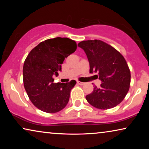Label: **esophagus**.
Returning <instances> with one entry per match:
<instances>
[{
	"mask_svg": "<svg viewBox=\"0 0 149 149\" xmlns=\"http://www.w3.org/2000/svg\"><path fill=\"white\" fill-rule=\"evenodd\" d=\"M77 83H78L79 85H84L85 84V83H83V82H81V81H77Z\"/></svg>",
	"mask_w": 149,
	"mask_h": 149,
	"instance_id": "obj_1",
	"label": "esophagus"
}]
</instances>
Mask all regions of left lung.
<instances>
[{
  "label": "left lung",
  "mask_w": 149,
  "mask_h": 149,
  "mask_svg": "<svg viewBox=\"0 0 149 149\" xmlns=\"http://www.w3.org/2000/svg\"><path fill=\"white\" fill-rule=\"evenodd\" d=\"M78 46L84 50L89 62V72L98 73L100 87L86 95L97 109H109L123 101L129 91L131 74L123 56L115 48L100 40H83Z\"/></svg>",
  "instance_id": "8db88e82"
}]
</instances>
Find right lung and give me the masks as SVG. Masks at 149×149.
Listing matches in <instances>:
<instances>
[{"mask_svg":"<svg viewBox=\"0 0 149 149\" xmlns=\"http://www.w3.org/2000/svg\"><path fill=\"white\" fill-rule=\"evenodd\" d=\"M77 49L74 40L57 37L40 42L28 55L23 67L24 88L30 101L40 111L48 113L60 111L70 98L76 81L54 83L61 64Z\"/></svg>","mask_w":149,"mask_h":149,"instance_id":"right-lung-1","label":"right lung"}]
</instances>
